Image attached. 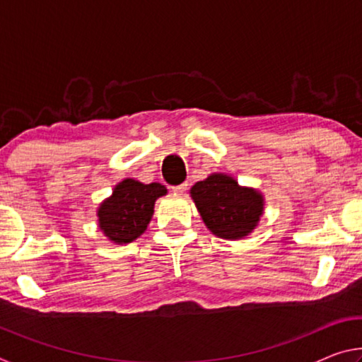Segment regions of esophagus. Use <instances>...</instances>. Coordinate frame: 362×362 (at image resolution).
Returning <instances> with one entry per match:
<instances>
[{
    "mask_svg": "<svg viewBox=\"0 0 362 362\" xmlns=\"http://www.w3.org/2000/svg\"><path fill=\"white\" fill-rule=\"evenodd\" d=\"M173 192H174V193H179V194L185 193V192H187V183H180V185L173 187Z\"/></svg>",
    "mask_w": 362,
    "mask_h": 362,
    "instance_id": "1",
    "label": "esophagus"
}]
</instances>
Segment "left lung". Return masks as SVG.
<instances>
[{"label": "left lung", "instance_id": "obj_1", "mask_svg": "<svg viewBox=\"0 0 362 362\" xmlns=\"http://www.w3.org/2000/svg\"><path fill=\"white\" fill-rule=\"evenodd\" d=\"M204 223L214 235L225 240L247 236L259 223L263 199L252 188H243L235 179L212 174L189 189Z\"/></svg>", "mask_w": 362, "mask_h": 362}]
</instances>
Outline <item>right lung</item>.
Wrapping results in <instances>:
<instances>
[{
    "instance_id": "add662e5",
    "label": "right lung",
    "mask_w": 362,
    "mask_h": 362,
    "mask_svg": "<svg viewBox=\"0 0 362 362\" xmlns=\"http://www.w3.org/2000/svg\"><path fill=\"white\" fill-rule=\"evenodd\" d=\"M168 189L161 183H148L126 179L118 183L105 203L99 207V226L110 241L126 244L142 235L153 216V207L159 196Z\"/></svg>"
}]
</instances>
